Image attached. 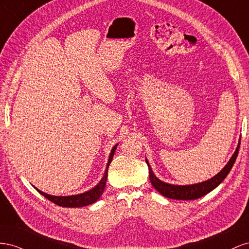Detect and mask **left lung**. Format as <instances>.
<instances>
[{"label":"left lung","instance_id":"1","mask_svg":"<svg viewBox=\"0 0 249 249\" xmlns=\"http://www.w3.org/2000/svg\"><path fill=\"white\" fill-rule=\"evenodd\" d=\"M240 142H241V139H239V143L236 148V151L233 152L231 160L227 161V164L218 174L213 176L212 178L205 181L193 183V184H186V186L168 183L159 179L153 173L152 168L150 167V165H149V161L146 159V162L149 169V178H150L151 184L153 186V188L159 192V193H160L162 196H165L167 198H171V199H177V200L198 199V198L204 196L205 194L210 193L211 191L216 189L219 184L224 180L227 174L230 173L233 164H235L236 159L239 153Z\"/></svg>","mask_w":249,"mask_h":249}]
</instances>
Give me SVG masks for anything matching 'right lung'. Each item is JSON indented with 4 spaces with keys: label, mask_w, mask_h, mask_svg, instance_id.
I'll list each match as a JSON object with an SVG mask.
<instances>
[{
    "label": "right lung",
    "mask_w": 249,
    "mask_h": 249,
    "mask_svg": "<svg viewBox=\"0 0 249 249\" xmlns=\"http://www.w3.org/2000/svg\"><path fill=\"white\" fill-rule=\"evenodd\" d=\"M119 144L115 145L112 147L111 151L109 153V159L107 161V165H106L105 171H104V175L101 178V180L99 181L96 186L90 189L84 193H80L77 195H70V196H54V195H50L47 193H44L40 190L36 189V191L38 192L39 194H41L42 196H45L47 199H49L50 201H52L53 203L59 205V207H63V208H82V207H87L89 204H93L94 202H96L99 198L101 197V195L103 194L104 189H105V184H106V180H107V172H108V167L110 165V162L112 160L113 154L116 152L117 146Z\"/></svg>",
    "instance_id": "right-lung-1"
}]
</instances>
